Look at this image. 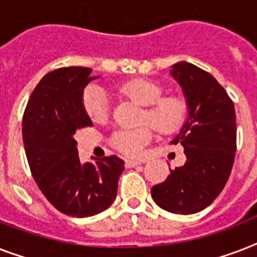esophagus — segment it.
Returning <instances> with one entry per match:
<instances>
[{"instance_id":"obj_1","label":"esophagus","mask_w":257,"mask_h":257,"mask_svg":"<svg viewBox=\"0 0 257 257\" xmlns=\"http://www.w3.org/2000/svg\"><path fill=\"white\" fill-rule=\"evenodd\" d=\"M140 164H141V161L131 160V159L125 160V167H126V168H133V167H137V165H140Z\"/></svg>"}]
</instances>
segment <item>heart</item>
Wrapping results in <instances>:
<instances>
[{
  "label": "heart",
  "mask_w": 257,
  "mask_h": 257,
  "mask_svg": "<svg viewBox=\"0 0 257 257\" xmlns=\"http://www.w3.org/2000/svg\"><path fill=\"white\" fill-rule=\"evenodd\" d=\"M124 96L145 106L143 122H149L159 133L171 135L185 122L188 113L187 101L181 96H163V88L147 78H133L118 88ZM82 105L90 120L101 122L108 117V97L100 86L90 85L82 94ZM152 140V129H121L112 137V144L126 156H139L145 145Z\"/></svg>",
  "instance_id": "1"
}]
</instances>
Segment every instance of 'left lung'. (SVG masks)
I'll return each mask as SVG.
<instances>
[{
    "label": "left lung",
    "mask_w": 257,
    "mask_h": 257,
    "mask_svg": "<svg viewBox=\"0 0 257 257\" xmlns=\"http://www.w3.org/2000/svg\"><path fill=\"white\" fill-rule=\"evenodd\" d=\"M169 74L188 105L187 120L171 144L183 147L187 161L151 193L165 211L192 215L211 205L229 179L236 152L235 106L216 78L191 62H177Z\"/></svg>",
    "instance_id": "obj_1"
}]
</instances>
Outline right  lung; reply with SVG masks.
I'll return each instance as SVG.
<instances>
[{
    "instance_id": "obj_1",
    "label": "right lung",
    "mask_w": 257,
    "mask_h": 257,
    "mask_svg": "<svg viewBox=\"0 0 257 257\" xmlns=\"http://www.w3.org/2000/svg\"><path fill=\"white\" fill-rule=\"evenodd\" d=\"M92 69L70 66L42 77L22 120V139L34 181L57 211L89 217L112 205L124 161L117 156L82 164L74 135L92 126L82 105L84 89L98 78Z\"/></svg>"
}]
</instances>
